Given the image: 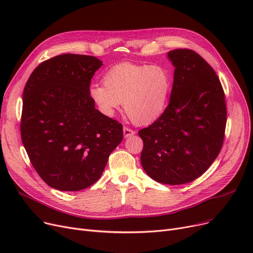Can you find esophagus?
Masks as SVG:
<instances>
[{
	"mask_svg": "<svg viewBox=\"0 0 253 253\" xmlns=\"http://www.w3.org/2000/svg\"><path fill=\"white\" fill-rule=\"evenodd\" d=\"M123 134H124V137H125V138H128V137H130V136H133V135L135 134V131L130 129V128H128V127H124V128H123Z\"/></svg>",
	"mask_w": 253,
	"mask_h": 253,
	"instance_id": "esophagus-1",
	"label": "esophagus"
}]
</instances>
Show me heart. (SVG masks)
<instances>
[{"instance_id": "1", "label": "heart", "mask_w": 253, "mask_h": 253, "mask_svg": "<svg viewBox=\"0 0 253 253\" xmlns=\"http://www.w3.org/2000/svg\"><path fill=\"white\" fill-rule=\"evenodd\" d=\"M102 82L89 90L100 112L113 117L124 103L125 114L136 125H149L160 118L171 89L169 72L150 64H116L104 74Z\"/></svg>"}]
</instances>
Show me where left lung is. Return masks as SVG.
<instances>
[{
    "label": "left lung",
    "instance_id": "8db88e82",
    "mask_svg": "<svg viewBox=\"0 0 253 253\" xmlns=\"http://www.w3.org/2000/svg\"><path fill=\"white\" fill-rule=\"evenodd\" d=\"M167 56L174 66L169 104L138 135L147 174L176 185L201 176L218 156L227 108L219 79L204 58L190 49L172 50Z\"/></svg>",
    "mask_w": 253,
    "mask_h": 253
}]
</instances>
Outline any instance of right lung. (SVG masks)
Instances as JSON below:
<instances>
[{"label":"right lung","mask_w":253,"mask_h":253,"mask_svg":"<svg viewBox=\"0 0 253 253\" xmlns=\"http://www.w3.org/2000/svg\"><path fill=\"white\" fill-rule=\"evenodd\" d=\"M94 56L61 54L40 63L23 90L20 132L34 168L48 185L84 190L99 179L123 126L95 109Z\"/></svg>","instance_id":"1"}]
</instances>
